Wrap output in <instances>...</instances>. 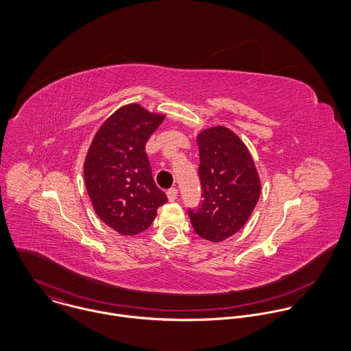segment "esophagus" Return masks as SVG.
Returning a JSON list of instances; mask_svg holds the SVG:
<instances>
[{
    "instance_id": "obj_1",
    "label": "esophagus",
    "mask_w": 351,
    "mask_h": 351,
    "mask_svg": "<svg viewBox=\"0 0 351 351\" xmlns=\"http://www.w3.org/2000/svg\"><path fill=\"white\" fill-rule=\"evenodd\" d=\"M166 195H167L169 201H176L177 200V197H178V191H177V188H170V189L166 192Z\"/></svg>"
}]
</instances>
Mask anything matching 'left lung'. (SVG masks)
<instances>
[{"instance_id":"1","label":"left lung","mask_w":351,"mask_h":351,"mask_svg":"<svg viewBox=\"0 0 351 351\" xmlns=\"http://www.w3.org/2000/svg\"><path fill=\"white\" fill-rule=\"evenodd\" d=\"M200 151L201 197L197 209H188L195 232L202 239L221 242L249 220L261 193V181L245 143L226 127L204 130Z\"/></svg>"}]
</instances>
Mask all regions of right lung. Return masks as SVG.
Listing matches in <instances>:
<instances>
[{
    "label": "right lung",
    "mask_w": 351,
    "mask_h": 351,
    "mask_svg": "<svg viewBox=\"0 0 351 351\" xmlns=\"http://www.w3.org/2000/svg\"><path fill=\"white\" fill-rule=\"evenodd\" d=\"M165 114L138 104L117 109L97 131L84 165L85 185L101 220L121 235L147 230L167 202L155 185L146 143Z\"/></svg>",
    "instance_id": "1"
}]
</instances>
